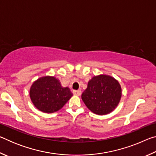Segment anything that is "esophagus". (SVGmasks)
Returning a JSON list of instances; mask_svg holds the SVG:
<instances>
[{
	"mask_svg": "<svg viewBox=\"0 0 156 156\" xmlns=\"http://www.w3.org/2000/svg\"><path fill=\"white\" fill-rule=\"evenodd\" d=\"M73 94L76 95V96H80L82 94V91L81 90H73Z\"/></svg>",
	"mask_w": 156,
	"mask_h": 156,
	"instance_id": "obj_1",
	"label": "esophagus"
}]
</instances>
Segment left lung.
I'll use <instances>...</instances> for the list:
<instances>
[{
  "label": "left lung",
  "mask_w": 156,
  "mask_h": 156,
  "mask_svg": "<svg viewBox=\"0 0 156 156\" xmlns=\"http://www.w3.org/2000/svg\"><path fill=\"white\" fill-rule=\"evenodd\" d=\"M122 89L118 80L112 76L99 75L89 81L82 99L88 109L98 115H106L119 103Z\"/></svg>",
  "instance_id": "left-lung-1"
}]
</instances>
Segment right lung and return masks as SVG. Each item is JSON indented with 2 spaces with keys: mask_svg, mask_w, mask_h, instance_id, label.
<instances>
[{
  "mask_svg": "<svg viewBox=\"0 0 156 156\" xmlns=\"http://www.w3.org/2000/svg\"><path fill=\"white\" fill-rule=\"evenodd\" d=\"M30 95L37 109L49 113L61 109L73 94L68 87H62L55 77L44 76L32 84Z\"/></svg>",
  "mask_w": 156,
  "mask_h": 156,
  "instance_id": "1",
  "label": "right lung"
}]
</instances>
